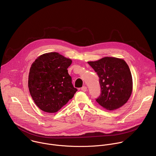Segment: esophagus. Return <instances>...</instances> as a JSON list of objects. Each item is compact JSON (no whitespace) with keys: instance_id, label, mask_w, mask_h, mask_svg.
Here are the masks:
<instances>
[{"instance_id":"34e87169","label":"esophagus","mask_w":156,"mask_h":156,"mask_svg":"<svg viewBox=\"0 0 156 156\" xmlns=\"http://www.w3.org/2000/svg\"><path fill=\"white\" fill-rule=\"evenodd\" d=\"M87 90V88L86 86H83V87H82L81 88V90L83 91H86Z\"/></svg>"}]
</instances>
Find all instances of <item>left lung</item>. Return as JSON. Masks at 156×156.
Returning <instances> with one entry per match:
<instances>
[{
  "mask_svg": "<svg viewBox=\"0 0 156 156\" xmlns=\"http://www.w3.org/2000/svg\"><path fill=\"white\" fill-rule=\"evenodd\" d=\"M99 77L101 94L97 103L108 110L117 109L130 98L133 80L130 68L122 59L105 57L88 62Z\"/></svg>",
  "mask_w": 156,
  "mask_h": 156,
  "instance_id": "1",
  "label": "left lung"
}]
</instances>
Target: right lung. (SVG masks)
<instances>
[{"label": "right lung", "mask_w": 156, "mask_h": 156, "mask_svg": "<svg viewBox=\"0 0 156 156\" xmlns=\"http://www.w3.org/2000/svg\"><path fill=\"white\" fill-rule=\"evenodd\" d=\"M71 63V59L50 52L41 55L31 65L28 87L34 103L42 111L57 112L77 91L68 73Z\"/></svg>", "instance_id": "right-lung-1"}]
</instances>
